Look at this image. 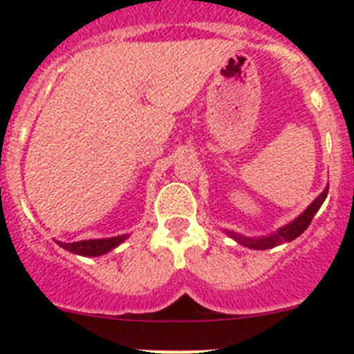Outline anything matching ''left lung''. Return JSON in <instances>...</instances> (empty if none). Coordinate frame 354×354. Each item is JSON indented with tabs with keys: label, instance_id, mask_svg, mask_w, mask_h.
I'll use <instances>...</instances> for the list:
<instances>
[{
	"label": "left lung",
	"instance_id": "obj_1",
	"mask_svg": "<svg viewBox=\"0 0 354 354\" xmlns=\"http://www.w3.org/2000/svg\"><path fill=\"white\" fill-rule=\"evenodd\" d=\"M327 192H329V185L324 188L322 194L319 195L301 214H299L296 219H292L291 223L284 224L283 227L276 230L274 233L266 234V236H245V234L240 233H234V231L230 230H223L224 233L227 234L230 238H233L236 243H240L241 246H246V248H253V250H269L274 248L277 245H283V243H289V241L296 240L306 227L310 226L312 223L313 216L319 212V209L322 207L324 200L327 197Z\"/></svg>",
	"mask_w": 354,
	"mask_h": 354
}]
</instances>
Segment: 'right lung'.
I'll list each match as a JSON object with an SVG mask.
<instances>
[{"instance_id": "right-lung-1", "label": "right lung", "mask_w": 354, "mask_h": 354, "mask_svg": "<svg viewBox=\"0 0 354 354\" xmlns=\"http://www.w3.org/2000/svg\"><path fill=\"white\" fill-rule=\"evenodd\" d=\"M130 234H120V236L113 238H97V240H82V241H73V243H63V241H56L62 248L68 250L70 253L82 257H101L109 253L111 250H114L116 246L123 243Z\"/></svg>"}]
</instances>
